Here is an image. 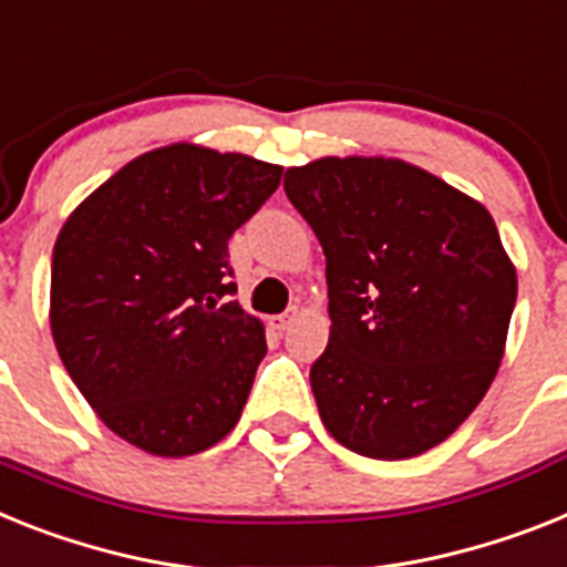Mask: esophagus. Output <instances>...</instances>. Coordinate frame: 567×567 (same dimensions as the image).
Segmentation results:
<instances>
[{"label": "esophagus", "mask_w": 567, "mask_h": 567, "mask_svg": "<svg viewBox=\"0 0 567 567\" xmlns=\"http://www.w3.org/2000/svg\"><path fill=\"white\" fill-rule=\"evenodd\" d=\"M293 320H297V308H291V311L279 313V317H270V326H274L276 331H285V328L291 326Z\"/></svg>", "instance_id": "34e87169"}]
</instances>
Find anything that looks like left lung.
<instances>
[{
  "mask_svg": "<svg viewBox=\"0 0 567 567\" xmlns=\"http://www.w3.org/2000/svg\"><path fill=\"white\" fill-rule=\"evenodd\" d=\"M285 193L326 254L331 337L311 365L326 430L365 458H415L496 378L516 265L482 202L403 158L326 155Z\"/></svg>",
  "mask_w": 567,
  "mask_h": 567,
  "instance_id": "8db88e82",
  "label": "left lung"
}]
</instances>
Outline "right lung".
Returning <instances> with one entry per match:
<instances>
[{
    "mask_svg": "<svg viewBox=\"0 0 567 567\" xmlns=\"http://www.w3.org/2000/svg\"><path fill=\"white\" fill-rule=\"evenodd\" d=\"M282 166L198 144L150 150L74 207L51 256V337L94 415L158 458L239 423L268 351L241 311L227 239Z\"/></svg>",
    "mask_w": 567,
    "mask_h": 567,
    "instance_id": "add662e5",
    "label": "right lung"
}]
</instances>
